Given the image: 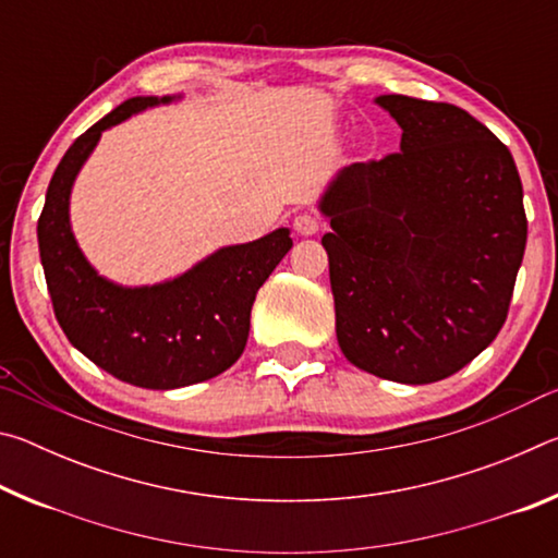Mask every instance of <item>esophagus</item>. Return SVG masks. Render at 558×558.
Wrapping results in <instances>:
<instances>
[{
	"label": "esophagus",
	"mask_w": 558,
	"mask_h": 558,
	"mask_svg": "<svg viewBox=\"0 0 558 558\" xmlns=\"http://www.w3.org/2000/svg\"><path fill=\"white\" fill-rule=\"evenodd\" d=\"M319 219L313 211H302L295 216V221H292V229H295L300 235H315L319 231Z\"/></svg>",
	"instance_id": "esophagus-1"
}]
</instances>
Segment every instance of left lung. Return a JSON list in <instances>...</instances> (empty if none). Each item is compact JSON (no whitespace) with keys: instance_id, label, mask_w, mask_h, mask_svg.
Here are the masks:
<instances>
[{"instance_id":"left-lung-1","label":"left lung","mask_w":558,"mask_h":558,"mask_svg":"<svg viewBox=\"0 0 558 558\" xmlns=\"http://www.w3.org/2000/svg\"><path fill=\"white\" fill-rule=\"evenodd\" d=\"M401 149L344 167L319 199L337 342L399 384L460 372L497 337L526 245L512 153L450 102L379 96Z\"/></svg>"}]
</instances>
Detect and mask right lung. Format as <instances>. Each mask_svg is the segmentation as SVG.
<instances>
[{"label": "right lung", "instance_id": "right-lung-1", "mask_svg": "<svg viewBox=\"0 0 558 558\" xmlns=\"http://www.w3.org/2000/svg\"><path fill=\"white\" fill-rule=\"evenodd\" d=\"M165 98H130L75 140L56 167L39 216V253L53 313L69 342L116 379L179 389L214 379L243 354L256 292L292 248L288 229L226 245L182 276L125 288L98 276L75 243L71 189L102 130Z\"/></svg>", "mask_w": 558, "mask_h": 558}]
</instances>
